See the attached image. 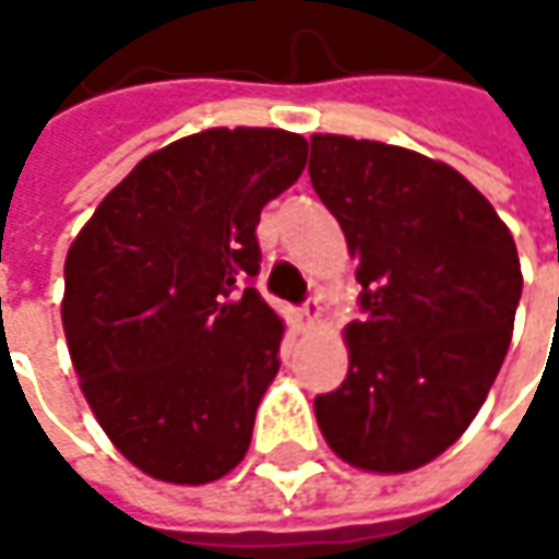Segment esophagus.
Instances as JSON below:
<instances>
[{"label": "esophagus", "instance_id": "34e87169", "mask_svg": "<svg viewBox=\"0 0 559 559\" xmlns=\"http://www.w3.org/2000/svg\"><path fill=\"white\" fill-rule=\"evenodd\" d=\"M317 320H320V300H317V297H310V300L297 310V323L307 330V326H313Z\"/></svg>", "mask_w": 559, "mask_h": 559}]
</instances>
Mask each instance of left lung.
Masks as SVG:
<instances>
[{"mask_svg": "<svg viewBox=\"0 0 559 559\" xmlns=\"http://www.w3.org/2000/svg\"><path fill=\"white\" fill-rule=\"evenodd\" d=\"M310 183L359 259L362 320L346 382L317 394L330 450L356 469L411 473L479 414L521 300L514 239L450 165L349 135H310Z\"/></svg>", "mask_w": 559, "mask_h": 559, "instance_id": "left-lung-1", "label": "left lung"}]
</instances>
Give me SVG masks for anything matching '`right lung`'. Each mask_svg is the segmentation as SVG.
I'll return each mask as SVG.
<instances>
[{
    "label": "right lung",
    "mask_w": 559,
    "mask_h": 559,
    "mask_svg": "<svg viewBox=\"0 0 559 559\" xmlns=\"http://www.w3.org/2000/svg\"><path fill=\"white\" fill-rule=\"evenodd\" d=\"M307 165L284 129H206L142 158L63 262V336L99 427L152 479L236 469L284 323L252 287L262 206Z\"/></svg>",
    "instance_id": "add662e5"
}]
</instances>
